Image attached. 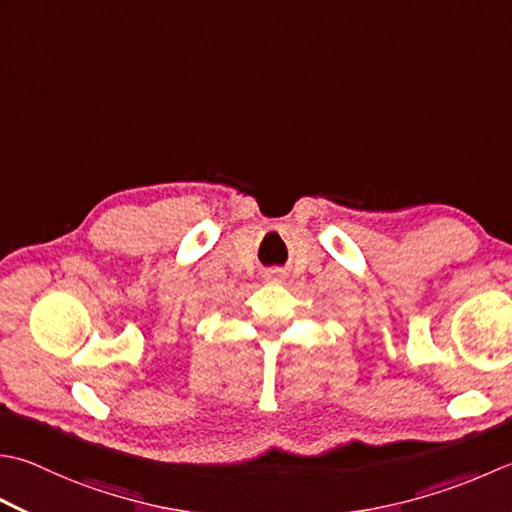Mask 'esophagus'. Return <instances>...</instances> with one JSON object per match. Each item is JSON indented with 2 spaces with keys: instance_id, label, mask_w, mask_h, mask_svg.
<instances>
[{
  "instance_id": "obj_1",
  "label": "esophagus",
  "mask_w": 512,
  "mask_h": 512,
  "mask_svg": "<svg viewBox=\"0 0 512 512\" xmlns=\"http://www.w3.org/2000/svg\"><path fill=\"white\" fill-rule=\"evenodd\" d=\"M266 279H270V282H277V279H282V270H277V268L268 270V273H266Z\"/></svg>"
}]
</instances>
